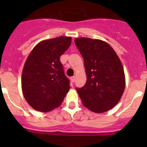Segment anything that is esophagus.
<instances>
[{"instance_id":"34e87169","label":"esophagus","mask_w":147,"mask_h":147,"mask_svg":"<svg viewBox=\"0 0 147 147\" xmlns=\"http://www.w3.org/2000/svg\"><path fill=\"white\" fill-rule=\"evenodd\" d=\"M75 76L72 77V78H70V81H71V82H75Z\"/></svg>"}]
</instances>
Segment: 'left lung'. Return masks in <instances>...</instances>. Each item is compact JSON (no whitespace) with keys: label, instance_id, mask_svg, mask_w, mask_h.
<instances>
[{"label":"left lung","instance_id":"obj_1","mask_svg":"<svg viewBox=\"0 0 147 147\" xmlns=\"http://www.w3.org/2000/svg\"><path fill=\"white\" fill-rule=\"evenodd\" d=\"M84 59L87 81L77 88L85 107L103 113L115 107L125 88V75L119 57L105 41L89 38L75 39Z\"/></svg>","mask_w":147,"mask_h":147}]
</instances>
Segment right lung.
Masks as SVG:
<instances>
[{
    "mask_svg": "<svg viewBox=\"0 0 147 147\" xmlns=\"http://www.w3.org/2000/svg\"><path fill=\"white\" fill-rule=\"evenodd\" d=\"M72 38L60 36L38 42L27 57L21 77L22 92L31 107L48 112L58 107L69 90L60 57Z\"/></svg>",
    "mask_w": 147,
    "mask_h": 147,
    "instance_id": "obj_1",
    "label": "right lung"
}]
</instances>
